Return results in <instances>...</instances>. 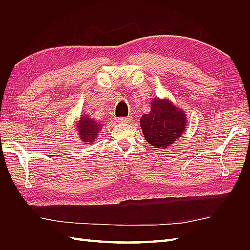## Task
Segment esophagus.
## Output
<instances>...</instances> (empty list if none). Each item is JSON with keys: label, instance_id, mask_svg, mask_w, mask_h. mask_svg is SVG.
I'll list each match as a JSON object with an SVG mask.
<instances>
[{"label": "esophagus", "instance_id": "34e87169", "mask_svg": "<svg viewBox=\"0 0 250 250\" xmlns=\"http://www.w3.org/2000/svg\"><path fill=\"white\" fill-rule=\"evenodd\" d=\"M130 121H131L130 117H122V118L118 119V122H120V123H129Z\"/></svg>", "mask_w": 250, "mask_h": 250}]
</instances>
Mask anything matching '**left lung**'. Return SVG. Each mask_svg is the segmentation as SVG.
<instances>
[{
  "label": "left lung",
  "instance_id": "8db88e82",
  "mask_svg": "<svg viewBox=\"0 0 250 250\" xmlns=\"http://www.w3.org/2000/svg\"><path fill=\"white\" fill-rule=\"evenodd\" d=\"M184 110L176 107L169 99H155L151 110L141 118L140 124L146 141L155 148L166 149L180 139L187 126Z\"/></svg>",
  "mask_w": 250,
  "mask_h": 250
}]
</instances>
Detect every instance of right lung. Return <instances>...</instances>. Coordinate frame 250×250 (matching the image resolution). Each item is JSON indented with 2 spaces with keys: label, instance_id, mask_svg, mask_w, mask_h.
<instances>
[{
  "label": "right lung",
  "instance_id": "obj_1",
  "mask_svg": "<svg viewBox=\"0 0 250 250\" xmlns=\"http://www.w3.org/2000/svg\"><path fill=\"white\" fill-rule=\"evenodd\" d=\"M79 137L84 144H89L96 141L98 133L102 128V125L87 116H82L76 125Z\"/></svg>",
  "mask_w": 250,
  "mask_h": 250
}]
</instances>
